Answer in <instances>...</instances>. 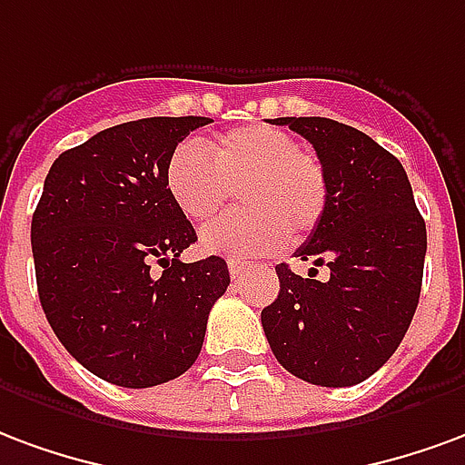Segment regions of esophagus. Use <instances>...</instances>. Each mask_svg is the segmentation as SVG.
Segmentation results:
<instances>
[{
	"mask_svg": "<svg viewBox=\"0 0 465 465\" xmlns=\"http://www.w3.org/2000/svg\"><path fill=\"white\" fill-rule=\"evenodd\" d=\"M228 270H230V274H232V277H240V274L247 270V265H245V262H240V260H228Z\"/></svg>",
	"mask_w": 465,
	"mask_h": 465,
	"instance_id": "esophagus-1",
	"label": "esophagus"
}]
</instances>
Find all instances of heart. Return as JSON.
<instances>
[{
	"label": "heart",
	"mask_w": 465,
	"mask_h": 465,
	"mask_svg": "<svg viewBox=\"0 0 465 465\" xmlns=\"http://www.w3.org/2000/svg\"><path fill=\"white\" fill-rule=\"evenodd\" d=\"M173 203L193 223H205L240 185L242 210L213 220L200 232L208 252L270 255L312 235L327 210V175L317 155L277 125L252 124L173 151L165 168Z\"/></svg>",
	"instance_id": "1"
}]
</instances>
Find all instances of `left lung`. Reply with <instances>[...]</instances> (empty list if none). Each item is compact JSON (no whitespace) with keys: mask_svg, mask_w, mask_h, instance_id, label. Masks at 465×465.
<instances>
[{"mask_svg":"<svg viewBox=\"0 0 465 465\" xmlns=\"http://www.w3.org/2000/svg\"><path fill=\"white\" fill-rule=\"evenodd\" d=\"M304 135L327 175V210L294 257L307 277L277 265L280 294L262 310L270 349L290 374L354 386L381 369L419 304L426 223L401 163L351 125L320 116L277 118ZM327 264L331 277L314 281Z\"/></svg>","mask_w":465,"mask_h":465,"instance_id":"8db88e82","label":"left lung"}]
</instances>
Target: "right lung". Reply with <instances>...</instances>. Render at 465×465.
Listing matches in <instances>:
<instances>
[{"label":"right lung","mask_w":465,"mask_h":465,"mask_svg":"<svg viewBox=\"0 0 465 465\" xmlns=\"http://www.w3.org/2000/svg\"><path fill=\"white\" fill-rule=\"evenodd\" d=\"M208 121L114 125L64 151L44 181L32 218L39 300L66 351L104 381L148 389L188 371L228 290L223 257L181 262L198 235L165 185L175 145Z\"/></svg>","instance_id":"add662e5"}]
</instances>
